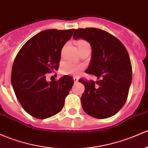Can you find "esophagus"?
<instances>
[{"mask_svg":"<svg viewBox=\"0 0 148 148\" xmlns=\"http://www.w3.org/2000/svg\"><path fill=\"white\" fill-rule=\"evenodd\" d=\"M73 79H74V84H77V82H78V81H79V79L77 78V77H74V78H73Z\"/></svg>","mask_w":148,"mask_h":148,"instance_id":"34e87169","label":"esophagus"}]
</instances>
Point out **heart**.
Segmentation results:
<instances>
[{"label": "heart", "mask_w": 148, "mask_h": 148, "mask_svg": "<svg viewBox=\"0 0 148 148\" xmlns=\"http://www.w3.org/2000/svg\"><path fill=\"white\" fill-rule=\"evenodd\" d=\"M79 49H82V47L85 46L89 45L86 41L84 40H79L77 42ZM82 67L79 66H77L75 64H73L71 63H66L62 66L61 69L62 74L65 75H78L80 73Z\"/></svg>", "instance_id": "obj_1"}]
</instances>
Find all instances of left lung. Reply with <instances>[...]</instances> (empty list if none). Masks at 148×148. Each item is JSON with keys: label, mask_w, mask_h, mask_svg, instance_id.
Returning <instances> with one entry per match:
<instances>
[{"label": "left lung", "mask_w": 148, "mask_h": 148, "mask_svg": "<svg viewBox=\"0 0 148 148\" xmlns=\"http://www.w3.org/2000/svg\"><path fill=\"white\" fill-rule=\"evenodd\" d=\"M73 38L90 43L92 54L86 72L99 79L96 82L79 81L85 86L81 97L84 111L99 119L114 116L126 102L132 82L131 62L126 48L111 34L94 27L77 29Z\"/></svg>", "instance_id": "left-lung-1"}]
</instances>
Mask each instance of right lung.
Returning a JSON list of instances; mask_svg holds the SVG:
<instances>
[{"mask_svg": "<svg viewBox=\"0 0 148 148\" xmlns=\"http://www.w3.org/2000/svg\"><path fill=\"white\" fill-rule=\"evenodd\" d=\"M75 29H46L24 45L12 68L11 83L22 107L39 119L53 116L62 111L74 81L64 76L58 81H46V74L57 71L61 51Z\"/></svg>", "mask_w": 148, "mask_h": 148, "instance_id": "right-lung-1", "label": "right lung"}]
</instances>
